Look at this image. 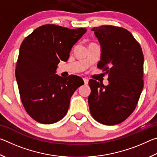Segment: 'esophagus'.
Listing matches in <instances>:
<instances>
[{"label":"esophagus","mask_w":157,"mask_h":157,"mask_svg":"<svg viewBox=\"0 0 157 157\" xmlns=\"http://www.w3.org/2000/svg\"><path fill=\"white\" fill-rule=\"evenodd\" d=\"M83 80L84 82V84H87L89 83V79H86V78H83Z\"/></svg>","instance_id":"obj_1"}]
</instances>
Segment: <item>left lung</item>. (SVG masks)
<instances>
[{
	"instance_id": "8db88e82",
	"label": "left lung",
	"mask_w": 157,
	"mask_h": 157,
	"mask_svg": "<svg viewBox=\"0 0 157 157\" xmlns=\"http://www.w3.org/2000/svg\"><path fill=\"white\" fill-rule=\"evenodd\" d=\"M91 30L102 49L98 68L107 75L109 83L105 86L90 79V112L98 123L114 125L125 121L138 104L144 85V56L140 44L126 29L101 25Z\"/></svg>"
}]
</instances>
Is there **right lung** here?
Returning <instances> with one entry per match:
<instances>
[{
  "instance_id": "obj_1",
  "label": "right lung",
  "mask_w": 157,
  "mask_h": 157,
  "mask_svg": "<svg viewBox=\"0 0 157 157\" xmlns=\"http://www.w3.org/2000/svg\"><path fill=\"white\" fill-rule=\"evenodd\" d=\"M86 28L69 29L46 24L35 29L21 45L15 75L22 104L32 118L42 124L57 123L66 116L82 78L55 73L60 61L68 59L71 50Z\"/></svg>"
}]
</instances>
